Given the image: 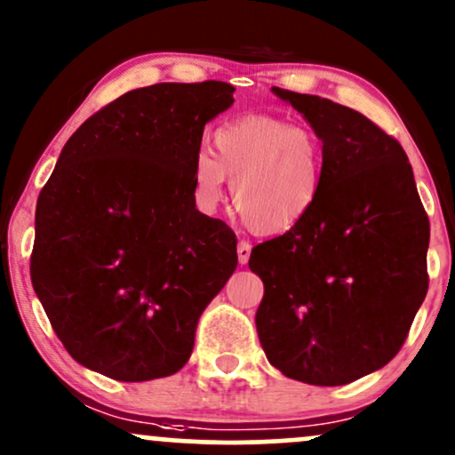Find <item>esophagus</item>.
Returning a JSON list of instances; mask_svg holds the SVG:
<instances>
[{
	"mask_svg": "<svg viewBox=\"0 0 455 455\" xmlns=\"http://www.w3.org/2000/svg\"><path fill=\"white\" fill-rule=\"evenodd\" d=\"M250 250H252V245H250L248 242H239L237 243V259H239V263H242V265L248 263Z\"/></svg>",
	"mask_w": 455,
	"mask_h": 455,
	"instance_id": "esophagus-1",
	"label": "esophagus"
}]
</instances>
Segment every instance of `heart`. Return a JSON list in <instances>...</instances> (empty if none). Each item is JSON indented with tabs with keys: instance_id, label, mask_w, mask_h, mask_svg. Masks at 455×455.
I'll return each instance as SVG.
<instances>
[{
	"instance_id": "obj_1",
	"label": "heart",
	"mask_w": 455,
	"mask_h": 455,
	"mask_svg": "<svg viewBox=\"0 0 455 455\" xmlns=\"http://www.w3.org/2000/svg\"><path fill=\"white\" fill-rule=\"evenodd\" d=\"M231 181V203L250 233L275 237L310 216L325 181V145L312 128L274 115H242L212 134V154L192 160V196L213 212Z\"/></svg>"
}]
</instances>
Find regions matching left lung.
<instances>
[{
	"instance_id": "8db88e82",
	"label": "left lung",
	"mask_w": 455,
	"mask_h": 455,
	"mask_svg": "<svg viewBox=\"0 0 455 455\" xmlns=\"http://www.w3.org/2000/svg\"><path fill=\"white\" fill-rule=\"evenodd\" d=\"M325 145L310 216L254 245L257 331L284 377L336 387L398 355L427 293L430 222L404 149L362 113L274 87Z\"/></svg>"
}]
</instances>
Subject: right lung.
<instances>
[{
    "label": "right lung",
    "mask_w": 455,
    "mask_h": 455,
    "mask_svg": "<svg viewBox=\"0 0 455 455\" xmlns=\"http://www.w3.org/2000/svg\"><path fill=\"white\" fill-rule=\"evenodd\" d=\"M222 81L158 83L68 139L36 205L31 284L66 351L126 383L190 359L198 316L237 267V239L196 210L203 128L233 104Z\"/></svg>",
    "instance_id": "add662e5"
}]
</instances>
